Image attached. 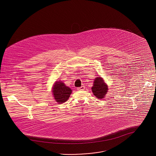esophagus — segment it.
Returning a JSON list of instances; mask_svg holds the SVG:
<instances>
[{"label": "esophagus", "instance_id": "34e87169", "mask_svg": "<svg viewBox=\"0 0 156 156\" xmlns=\"http://www.w3.org/2000/svg\"><path fill=\"white\" fill-rule=\"evenodd\" d=\"M77 89H78V90H84V89H85V87H84V86H82L81 87L78 88Z\"/></svg>", "mask_w": 156, "mask_h": 156}]
</instances>
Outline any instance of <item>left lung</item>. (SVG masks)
<instances>
[{
  "mask_svg": "<svg viewBox=\"0 0 156 156\" xmlns=\"http://www.w3.org/2000/svg\"><path fill=\"white\" fill-rule=\"evenodd\" d=\"M108 86L101 77L97 78L94 82L92 90L95 97L99 99L104 98L108 91Z\"/></svg>",
  "mask_w": 156,
  "mask_h": 156,
  "instance_id": "8db88e82",
  "label": "left lung"
}]
</instances>
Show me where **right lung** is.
<instances>
[{"mask_svg":"<svg viewBox=\"0 0 156 156\" xmlns=\"http://www.w3.org/2000/svg\"><path fill=\"white\" fill-rule=\"evenodd\" d=\"M52 92L56 102L61 104L68 99L72 90L66 86L62 82H56L54 85Z\"/></svg>","mask_w":156,"mask_h":156,"instance_id":"right-lung-1","label":"right lung"}]
</instances>
